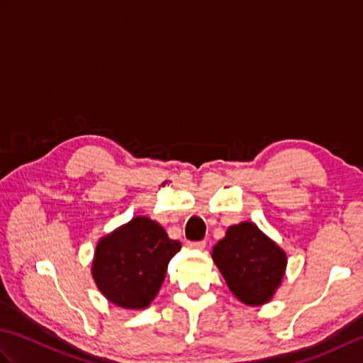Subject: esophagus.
Here are the masks:
<instances>
[{"instance_id":"34e87169","label":"esophagus","mask_w":363,"mask_h":363,"mask_svg":"<svg viewBox=\"0 0 363 363\" xmlns=\"http://www.w3.org/2000/svg\"><path fill=\"white\" fill-rule=\"evenodd\" d=\"M189 248L190 250H196V251H203L206 248V242H189Z\"/></svg>"}]
</instances>
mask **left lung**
<instances>
[{
    "label": "left lung",
    "mask_w": 363,
    "mask_h": 363,
    "mask_svg": "<svg viewBox=\"0 0 363 363\" xmlns=\"http://www.w3.org/2000/svg\"><path fill=\"white\" fill-rule=\"evenodd\" d=\"M212 259L229 290L246 306L269 303L287 268L285 251L251 221L229 226L213 246Z\"/></svg>",
    "instance_id": "obj_1"
}]
</instances>
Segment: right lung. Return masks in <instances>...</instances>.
Wrapping results in <instances>:
<instances>
[{
  "label": "right lung",
  "instance_id": "add662e5",
  "mask_svg": "<svg viewBox=\"0 0 363 363\" xmlns=\"http://www.w3.org/2000/svg\"><path fill=\"white\" fill-rule=\"evenodd\" d=\"M181 246L157 221L138 215L99 238L91 276L109 303L143 311L157 296L168 262Z\"/></svg>",
  "mask_w": 363,
  "mask_h": 363
}]
</instances>
